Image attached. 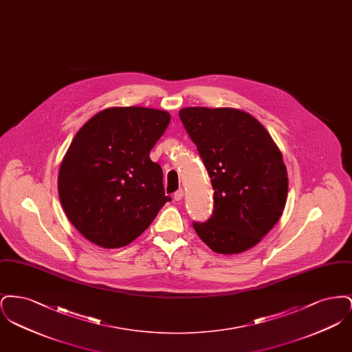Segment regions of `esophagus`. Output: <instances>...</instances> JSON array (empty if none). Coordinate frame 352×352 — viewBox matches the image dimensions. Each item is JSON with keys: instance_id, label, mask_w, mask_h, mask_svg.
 Segmentation results:
<instances>
[{"instance_id": "34e87169", "label": "esophagus", "mask_w": 352, "mask_h": 352, "mask_svg": "<svg viewBox=\"0 0 352 352\" xmlns=\"http://www.w3.org/2000/svg\"><path fill=\"white\" fill-rule=\"evenodd\" d=\"M173 198H174V201H179L182 198H184V190L181 188V190H178V191H175L174 192V195H173Z\"/></svg>"}]
</instances>
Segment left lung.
<instances>
[{
  "mask_svg": "<svg viewBox=\"0 0 352 352\" xmlns=\"http://www.w3.org/2000/svg\"><path fill=\"white\" fill-rule=\"evenodd\" d=\"M179 118L215 190L214 214L194 223V230L217 253L248 251L284 212L287 171L281 151L263 124L241 109L187 107Z\"/></svg>",
  "mask_w": 352,
  "mask_h": 352,
  "instance_id": "1",
  "label": "left lung"
}]
</instances>
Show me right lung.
Instances as JSON below:
<instances>
[{
  "mask_svg": "<svg viewBox=\"0 0 352 352\" xmlns=\"http://www.w3.org/2000/svg\"><path fill=\"white\" fill-rule=\"evenodd\" d=\"M170 122L166 111L111 107L75 134L58 175V192L72 226L112 250L131 244L171 201L151 151Z\"/></svg>",
  "mask_w": 352,
  "mask_h": 352,
  "instance_id": "1",
  "label": "right lung"
}]
</instances>
